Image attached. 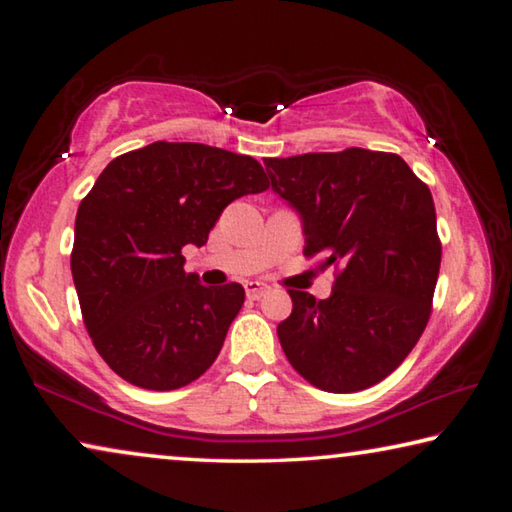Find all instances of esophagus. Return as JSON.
Returning a JSON list of instances; mask_svg holds the SVG:
<instances>
[{
    "label": "esophagus",
    "instance_id": "1",
    "mask_svg": "<svg viewBox=\"0 0 512 512\" xmlns=\"http://www.w3.org/2000/svg\"><path fill=\"white\" fill-rule=\"evenodd\" d=\"M244 289H246V296L250 300H259L268 291V287H266V284H262V282H246Z\"/></svg>",
    "mask_w": 512,
    "mask_h": 512
}]
</instances>
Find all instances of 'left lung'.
<instances>
[{
  "label": "left lung",
  "mask_w": 512,
  "mask_h": 512,
  "mask_svg": "<svg viewBox=\"0 0 512 512\" xmlns=\"http://www.w3.org/2000/svg\"><path fill=\"white\" fill-rule=\"evenodd\" d=\"M271 189L296 210L305 255L341 264L332 296L291 289L277 325L309 384L357 393L391 375L427 327L440 271L429 187L395 153L345 149L266 158Z\"/></svg>",
  "instance_id": "8db88e82"
}]
</instances>
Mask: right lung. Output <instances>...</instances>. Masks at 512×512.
I'll list each match as a JSON object with an SVG mask.
<instances>
[{"instance_id": "right-lung-1", "label": "right lung", "mask_w": 512, "mask_h": 512, "mask_svg": "<svg viewBox=\"0 0 512 512\" xmlns=\"http://www.w3.org/2000/svg\"><path fill=\"white\" fill-rule=\"evenodd\" d=\"M264 189L255 158L196 142H153L101 171L76 212L72 277L94 348L121 379L173 391L219 357L246 293L203 287L183 248Z\"/></svg>"}]
</instances>
